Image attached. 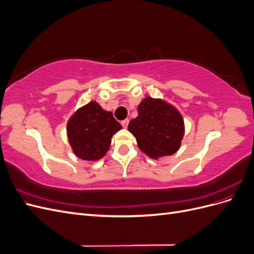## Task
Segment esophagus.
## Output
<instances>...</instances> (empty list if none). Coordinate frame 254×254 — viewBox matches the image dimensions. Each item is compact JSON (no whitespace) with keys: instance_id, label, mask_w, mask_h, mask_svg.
Instances as JSON below:
<instances>
[{"instance_id":"1","label":"esophagus","mask_w":254,"mask_h":254,"mask_svg":"<svg viewBox=\"0 0 254 254\" xmlns=\"http://www.w3.org/2000/svg\"><path fill=\"white\" fill-rule=\"evenodd\" d=\"M121 124H122V126L124 127V128H127V126H128V124H129V120L126 119V120H124V121H122Z\"/></svg>"}]
</instances>
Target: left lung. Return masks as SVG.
Returning <instances> with one entry per match:
<instances>
[{
	"instance_id": "1",
	"label": "left lung",
	"mask_w": 254,
	"mask_h": 254,
	"mask_svg": "<svg viewBox=\"0 0 254 254\" xmlns=\"http://www.w3.org/2000/svg\"><path fill=\"white\" fill-rule=\"evenodd\" d=\"M137 113L129 122L128 130L143 152L157 159L171 156L179 149L184 124L178 110L161 99L146 97L137 107Z\"/></svg>"
}]
</instances>
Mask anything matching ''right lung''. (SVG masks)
Listing matches in <instances>:
<instances>
[{
  "instance_id": "right-lung-1",
  "label": "right lung",
  "mask_w": 254,
  "mask_h": 254,
  "mask_svg": "<svg viewBox=\"0 0 254 254\" xmlns=\"http://www.w3.org/2000/svg\"><path fill=\"white\" fill-rule=\"evenodd\" d=\"M66 129L75 155L82 160L96 161L108 151L112 135L122 125L112 112L105 111L96 102H90L74 113Z\"/></svg>"
}]
</instances>
